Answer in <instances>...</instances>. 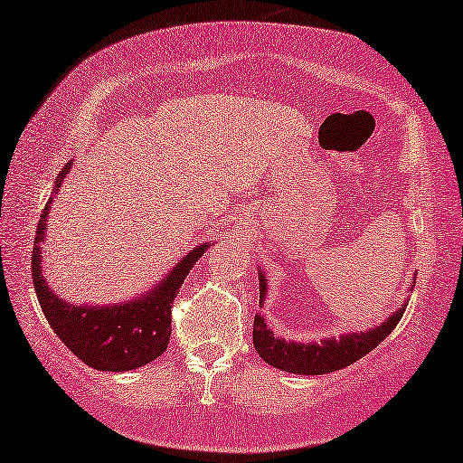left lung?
<instances>
[{
  "mask_svg": "<svg viewBox=\"0 0 463 463\" xmlns=\"http://www.w3.org/2000/svg\"><path fill=\"white\" fill-rule=\"evenodd\" d=\"M260 279V306L265 300L267 291V279L265 275H259ZM416 283V281H414ZM411 291V289H410ZM405 306L393 312L387 318V323H383L366 333H347L339 339L329 337L323 339L321 344H294V341H286L273 335V331L269 329L265 318L260 315L254 317V331L252 341L256 352L267 364H271L279 371L296 373V374H326L335 373L339 368L350 366L352 362L360 360L362 355L374 350L376 345L385 339L391 331L395 329L397 323L402 321Z\"/></svg>",
  "mask_w": 463,
  "mask_h": 463,
  "instance_id": "obj_1",
  "label": "left lung"
}]
</instances>
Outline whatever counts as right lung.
I'll list each match as a JSON object with an SVG mask.
<instances>
[{
	"label": "right lung",
	"instance_id": "obj_1",
	"mask_svg": "<svg viewBox=\"0 0 463 463\" xmlns=\"http://www.w3.org/2000/svg\"><path fill=\"white\" fill-rule=\"evenodd\" d=\"M72 161L66 163L55 182L53 194L60 190ZM53 194L41 213L33 248V283L45 318L52 325L70 352L78 355L84 364L97 371L124 373L145 366L167 350L172 335V306L182 281L190 269L207 250L209 244L196 246L169 271L153 291H146L140 300L116 306H78L55 296L49 289L41 271L39 244L45 240L47 215L52 209Z\"/></svg>",
	"mask_w": 463,
	"mask_h": 463
}]
</instances>
